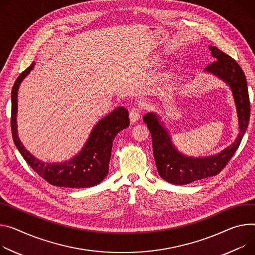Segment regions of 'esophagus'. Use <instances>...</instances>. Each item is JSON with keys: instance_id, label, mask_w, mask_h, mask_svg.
<instances>
[{"instance_id": "obj_1", "label": "esophagus", "mask_w": 255, "mask_h": 255, "mask_svg": "<svg viewBox=\"0 0 255 255\" xmlns=\"http://www.w3.org/2000/svg\"><path fill=\"white\" fill-rule=\"evenodd\" d=\"M140 113H141V112H140V110L138 109V108H132V110H131L130 113H129L130 121H131L132 123L138 121V119H139V117H140Z\"/></svg>"}]
</instances>
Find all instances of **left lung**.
<instances>
[{"label":"left lung","instance_id":"obj_1","mask_svg":"<svg viewBox=\"0 0 255 255\" xmlns=\"http://www.w3.org/2000/svg\"><path fill=\"white\" fill-rule=\"evenodd\" d=\"M216 61L208 64L205 70L226 81L233 91L239 118L240 133L235 142L221 153L208 157H187L173 146L170 136L157 121V116L148 113L143 117L151 134L153 156L159 176L165 181L184 185L218 175L232 158L246 132L250 118V101L245 74L239 64L229 55L211 47Z\"/></svg>","mask_w":255,"mask_h":255}]
</instances>
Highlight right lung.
<instances>
[{"instance_id": "add662e5", "label": "right lung", "mask_w": 255, "mask_h": 255, "mask_svg": "<svg viewBox=\"0 0 255 255\" xmlns=\"http://www.w3.org/2000/svg\"><path fill=\"white\" fill-rule=\"evenodd\" d=\"M32 68L33 63L18 76L11 92V130L16 147L33 171L54 186L84 188L98 185L108 175L115 136L129 125L128 111L119 107L102 119L90 133L83 149L71 160L64 164H44L24 148L17 136V90Z\"/></svg>"}]
</instances>
